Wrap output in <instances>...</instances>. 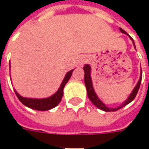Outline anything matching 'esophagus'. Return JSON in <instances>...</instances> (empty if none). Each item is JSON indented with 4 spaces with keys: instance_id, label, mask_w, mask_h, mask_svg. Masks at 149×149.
Listing matches in <instances>:
<instances>
[{
    "instance_id": "1",
    "label": "esophagus",
    "mask_w": 149,
    "mask_h": 149,
    "mask_svg": "<svg viewBox=\"0 0 149 149\" xmlns=\"http://www.w3.org/2000/svg\"><path fill=\"white\" fill-rule=\"evenodd\" d=\"M88 61V56H82V57L80 59L79 65H81V66H82V65H84V64H85V63H86Z\"/></svg>"
}]
</instances>
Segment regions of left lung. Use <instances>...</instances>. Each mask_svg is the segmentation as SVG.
<instances>
[{
    "instance_id": "1",
    "label": "left lung",
    "mask_w": 149,
    "mask_h": 149,
    "mask_svg": "<svg viewBox=\"0 0 149 149\" xmlns=\"http://www.w3.org/2000/svg\"><path fill=\"white\" fill-rule=\"evenodd\" d=\"M120 31L122 33L126 34L128 35V34L125 32L124 29H122L121 28H120ZM129 38L132 40V43H133V45H134V48L136 49V45H135V43L133 39L130 36H128ZM84 71V84H85V87H86V89H87V94L88 97V99L91 100V102L96 107H97L99 109H101L104 111V112H114V111H116V110H119L122 109L123 107L126 106L127 104L132 102V100H134V98L136 96L137 94V92L139 90V88H140V85H141V79H142V71L141 72V77H140V79L138 81L137 84L135 86V88H133V90L132 92V93L128 96V99L125 100L124 103H122L120 106H118L117 108H109L107 107L101 101V100L99 99V97H97V95L95 93L94 91L93 86V81H92V78H91V67L89 65H84V68H83Z\"/></svg>"
}]
</instances>
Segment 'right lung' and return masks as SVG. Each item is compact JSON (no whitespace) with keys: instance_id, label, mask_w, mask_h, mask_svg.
<instances>
[{"instance_id":"1","label":"right lung","mask_w":149,"mask_h":149,"mask_svg":"<svg viewBox=\"0 0 149 149\" xmlns=\"http://www.w3.org/2000/svg\"><path fill=\"white\" fill-rule=\"evenodd\" d=\"M73 70L74 69L70 70L66 73L58 90L51 97H47V98H42V99H36V98H27V97H21L16 90H14L15 93L21 103L32 109L38 110V111H47V110L52 109L56 106H57L58 104L61 102L62 97H63V93H64V92H63L64 88H65V84H67L68 80L71 77Z\"/></svg>"}]
</instances>
